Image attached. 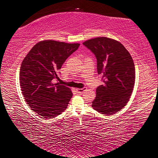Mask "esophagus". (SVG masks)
<instances>
[{
  "mask_svg": "<svg viewBox=\"0 0 158 158\" xmlns=\"http://www.w3.org/2000/svg\"><path fill=\"white\" fill-rule=\"evenodd\" d=\"M85 89H86V88H82V89H77V92L78 93H82L84 91H85Z\"/></svg>",
  "mask_w": 158,
  "mask_h": 158,
  "instance_id": "34e87169",
  "label": "esophagus"
}]
</instances>
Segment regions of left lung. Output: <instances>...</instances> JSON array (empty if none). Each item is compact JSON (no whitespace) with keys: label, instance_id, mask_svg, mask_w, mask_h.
Masks as SVG:
<instances>
[{"label":"left lung","instance_id":"1","mask_svg":"<svg viewBox=\"0 0 158 158\" xmlns=\"http://www.w3.org/2000/svg\"><path fill=\"white\" fill-rule=\"evenodd\" d=\"M83 44L95 55L102 81L96 89L92 107L105 116L116 113L126 105L135 85L132 58L121 43L108 37L90 39Z\"/></svg>","mask_w":158,"mask_h":158}]
</instances>
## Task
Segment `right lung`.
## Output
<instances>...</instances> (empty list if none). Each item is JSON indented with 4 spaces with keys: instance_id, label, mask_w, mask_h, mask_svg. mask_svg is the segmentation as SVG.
I'll use <instances>...</instances> for the list:
<instances>
[{
    "instance_id": "add662e5",
    "label": "right lung",
    "mask_w": 158,
    "mask_h": 158,
    "mask_svg": "<svg viewBox=\"0 0 158 158\" xmlns=\"http://www.w3.org/2000/svg\"><path fill=\"white\" fill-rule=\"evenodd\" d=\"M79 45L41 41L21 63L19 81L22 94L28 106L43 118L57 116L68 107L73 93L65 85L54 84L53 79H59L58 71Z\"/></svg>"
}]
</instances>
